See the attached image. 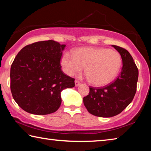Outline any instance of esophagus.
Segmentation results:
<instances>
[{
    "instance_id": "obj_1",
    "label": "esophagus",
    "mask_w": 151,
    "mask_h": 151,
    "mask_svg": "<svg viewBox=\"0 0 151 151\" xmlns=\"http://www.w3.org/2000/svg\"><path fill=\"white\" fill-rule=\"evenodd\" d=\"M75 86H79V85H80V84H81L78 81H75Z\"/></svg>"
}]
</instances>
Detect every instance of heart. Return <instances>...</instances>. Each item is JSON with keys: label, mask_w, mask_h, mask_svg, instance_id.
Returning a JSON list of instances; mask_svg holds the SVG:
<instances>
[{"label": "heart", "mask_w": 151, "mask_h": 151, "mask_svg": "<svg viewBox=\"0 0 151 151\" xmlns=\"http://www.w3.org/2000/svg\"><path fill=\"white\" fill-rule=\"evenodd\" d=\"M60 64L64 72L70 76L81 72L85 66L90 83L95 86H104L118 75L122 58L116 50L103 47H85L75 50L73 55L65 52Z\"/></svg>", "instance_id": "heart-1"}]
</instances>
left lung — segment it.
<instances>
[{"instance_id": "1", "label": "left lung", "mask_w": 151, "mask_h": 151, "mask_svg": "<svg viewBox=\"0 0 151 151\" xmlns=\"http://www.w3.org/2000/svg\"><path fill=\"white\" fill-rule=\"evenodd\" d=\"M121 55V73L113 83L104 87H90L83 103L91 114L99 117H112L131 103L137 91L139 70L131 54L123 48L112 45Z\"/></svg>"}]
</instances>
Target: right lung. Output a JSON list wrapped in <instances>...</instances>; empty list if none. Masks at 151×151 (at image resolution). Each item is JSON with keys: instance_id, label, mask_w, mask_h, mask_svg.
Returning a JSON list of instances; mask_svg holds the SVG:
<instances>
[{"instance_id": "obj_1", "label": "right lung", "mask_w": 151, "mask_h": 151, "mask_svg": "<svg viewBox=\"0 0 151 151\" xmlns=\"http://www.w3.org/2000/svg\"><path fill=\"white\" fill-rule=\"evenodd\" d=\"M66 45L39 41L22 48L11 67V90L14 100L29 113L45 115L60 106L62 91L75 86V79L61 70Z\"/></svg>"}]
</instances>
